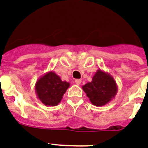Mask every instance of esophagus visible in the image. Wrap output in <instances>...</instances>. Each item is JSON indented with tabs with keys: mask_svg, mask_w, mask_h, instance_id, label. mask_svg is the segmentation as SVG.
Masks as SVG:
<instances>
[{
	"mask_svg": "<svg viewBox=\"0 0 148 148\" xmlns=\"http://www.w3.org/2000/svg\"><path fill=\"white\" fill-rule=\"evenodd\" d=\"M75 83H76L77 85H80L81 84V80L80 79H76L75 80Z\"/></svg>",
	"mask_w": 148,
	"mask_h": 148,
	"instance_id": "esophagus-1",
	"label": "esophagus"
}]
</instances>
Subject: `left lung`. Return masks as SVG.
<instances>
[{
	"instance_id": "1",
	"label": "left lung",
	"mask_w": 148,
	"mask_h": 148,
	"mask_svg": "<svg viewBox=\"0 0 148 148\" xmlns=\"http://www.w3.org/2000/svg\"><path fill=\"white\" fill-rule=\"evenodd\" d=\"M93 105L103 106L115 98L118 91L116 80L107 72L97 70L92 81L82 86Z\"/></svg>"
}]
</instances>
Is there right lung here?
<instances>
[{"label":"right lung","mask_w":148,"mask_h":148,"mask_svg":"<svg viewBox=\"0 0 148 148\" xmlns=\"http://www.w3.org/2000/svg\"><path fill=\"white\" fill-rule=\"evenodd\" d=\"M70 86V83L62 81L54 71L47 72L36 83L37 98L45 106H55L62 101L63 95Z\"/></svg>","instance_id":"add662e5"}]
</instances>
